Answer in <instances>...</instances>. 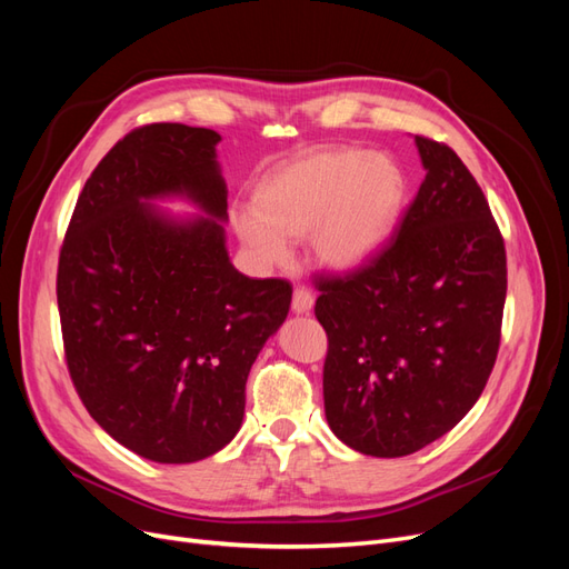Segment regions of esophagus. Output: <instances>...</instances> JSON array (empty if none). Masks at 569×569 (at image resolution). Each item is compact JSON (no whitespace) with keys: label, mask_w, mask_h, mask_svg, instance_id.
<instances>
[{"label":"esophagus","mask_w":569,"mask_h":569,"mask_svg":"<svg viewBox=\"0 0 569 569\" xmlns=\"http://www.w3.org/2000/svg\"><path fill=\"white\" fill-rule=\"evenodd\" d=\"M313 291L308 287H295V297H291V311L295 313H308L313 308Z\"/></svg>","instance_id":"obj_1"}]
</instances>
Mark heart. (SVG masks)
<instances>
[{"label":"heart","instance_id":"obj_1","mask_svg":"<svg viewBox=\"0 0 569 569\" xmlns=\"http://www.w3.org/2000/svg\"><path fill=\"white\" fill-rule=\"evenodd\" d=\"M408 182L389 157L368 149H325L284 166L232 211L237 234L263 266L291 258V239L311 234L316 261L332 270L366 263L385 247L406 203Z\"/></svg>","mask_w":569,"mask_h":569}]
</instances>
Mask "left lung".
<instances>
[{"mask_svg": "<svg viewBox=\"0 0 569 569\" xmlns=\"http://www.w3.org/2000/svg\"><path fill=\"white\" fill-rule=\"evenodd\" d=\"M427 176L399 232L347 274H320L325 416L351 449L401 458L468 416L493 370L506 244L458 153L416 134Z\"/></svg>", "mask_w": 569, "mask_h": 569, "instance_id": "left-lung-1", "label": "left lung"}]
</instances>
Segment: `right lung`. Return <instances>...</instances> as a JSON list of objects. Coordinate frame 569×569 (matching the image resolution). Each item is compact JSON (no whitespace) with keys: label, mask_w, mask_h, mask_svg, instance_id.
<instances>
[{"label":"right lung","mask_w":569,"mask_h":569,"mask_svg":"<svg viewBox=\"0 0 569 569\" xmlns=\"http://www.w3.org/2000/svg\"><path fill=\"white\" fill-rule=\"evenodd\" d=\"M220 134L151 123L118 140L84 182L59 253L66 366L82 406L118 443L194 462L230 443L258 351L291 303L287 280L228 258ZM184 193L210 216L178 223L149 198Z\"/></svg>","instance_id":"add662e5"}]
</instances>
